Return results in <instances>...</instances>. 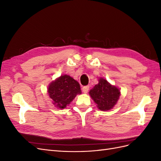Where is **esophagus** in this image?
Returning a JSON list of instances; mask_svg holds the SVG:
<instances>
[{
  "instance_id": "obj_1",
  "label": "esophagus",
  "mask_w": 161,
  "mask_h": 161,
  "mask_svg": "<svg viewBox=\"0 0 161 161\" xmlns=\"http://www.w3.org/2000/svg\"><path fill=\"white\" fill-rule=\"evenodd\" d=\"M89 89V86H85L82 87V91H83V92H85V93H86L87 92H88Z\"/></svg>"
}]
</instances>
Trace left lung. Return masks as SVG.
I'll return each mask as SVG.
<instances>
[{
    "label": "left lung",
    "mask_w": 161,
    "mask_h": 161,
    "mask_svg": "<svg viewBox=\"0 0 161 161\" xmlns=\"http://www.w3.org/2000/svg\"><path fill=\"white\" fill-rule=\"evenodd\" d=\"M89 95L101 111L112 109L118 102L120 91L115 86L111 85L104 79H99V83L89 91Z\"/></svg>",
    "instance_id": "obj_1"
}]
</instances>
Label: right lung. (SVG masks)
I'll use <instances>...</instances> for the list:
<instances>
[{
    "label": "right lung",
    "instance_id": "1",
    "mask_svg": "<svg viewBox=\"0 0 161 161\" xmlns=\"http://www.w3.org/2000/svg\"><path fill=\"white\" fill-rule=\"evenodd\" d=\"M47 92L53 104L60 109L69 105L76 95L82 93L79 82L66 75L52 82L48 86Z\"/></svg>",
    "mask_w": 161,
    "mask_h": 161
}]
</instances>
